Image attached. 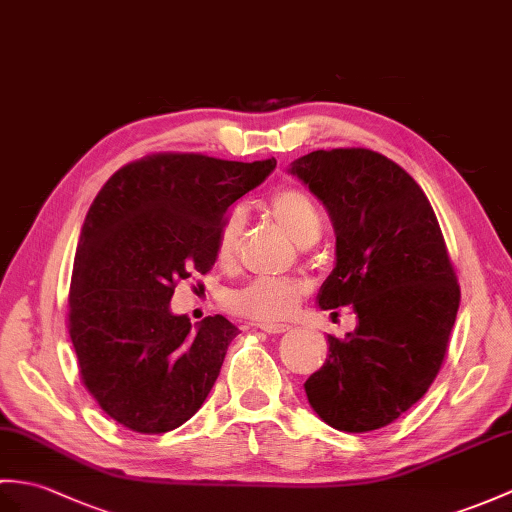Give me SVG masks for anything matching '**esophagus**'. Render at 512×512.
Instances as JSON below:
<instances>
[{
  "instance_id": "obj_1",
  "label": "esophagus",
  "mask_w": 512,
  "mask_h": 512,
  "mask_svg": "<svg viewBox=\"0 0 512 512\" xmlns=\"http://www.w3.org/2000/svg\"><path fill=\"white\" fill-rule=\"evenodd\" d=\"M259 329L266 331V334H285L290 331V325H279V323H259Z\"/></svg>"
}]
</instances>
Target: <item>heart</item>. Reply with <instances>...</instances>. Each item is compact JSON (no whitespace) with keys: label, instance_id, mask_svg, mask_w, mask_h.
Masks as SVG:
<instances>
[{"label":"heart","instance_id":"1","mask_svg":"<svg viewBox=\"0 0 512 512\" xmlns=\"http://www.w3.org/2000/svg\"><path fill=\"white\" fill-rule=\"evenodd\" d=\"M270 216L288 233L296 244H314L323 229V218L314 198L301 187H283L272 194L268 202ZM242 237V213L233 211L224 220L218 235V259L229 264L233 261ZM307 292V285L299 279H272L257 277L242 288L231 290L224 296L229 310L237 316L261 320V323H277L294 314Z\"/></svg>","mask_w":512,"mask_h":512}]
</instances>
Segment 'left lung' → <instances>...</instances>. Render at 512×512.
I'll use <instances>...</instances> for the list:
<instances>
[{"mask_svg":"<svg viewBox=\"0 0 512 512\" xmlns=\"http://www.w3.org/2000/svg\"><path fill=\"white\" fill-rule=\"evenodd\" d=\"M290 172L336 229V268L318 305L358 314L353 334L329 336L307 399L340 432L379 430L430 390L445 362L460 285L443 231L417 181L375 150H316Z\"/></svg>","mask_w":512,"mask_h":512,"instance_id":"8db88e82","label":"left lung"}]
</instances>
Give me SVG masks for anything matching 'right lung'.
I'll return each mask as SVG.
<instances>
[{
  "label": "right lung",
  "instance_id": "add662e5",
  "mask_svg": "<svg viewBox=\"0 0 512 512\" xmlns=\"http://www.w3.org/2000/svg\"><path fill=\"white\" fill-rule=\"evenodd\" d=\"M198 152H154L117 170L80 231L67 305L80 382L113 421L163 434L192 419L216 384L227 318L192 329L170 312L178 281L207 275L227 211L275 170Z\"/></svg>",
  "mask_w": 512,
  "mask_h": 512
}]
</instances>
